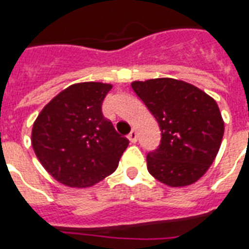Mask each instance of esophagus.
<instances>
[{"label": "esophagus", "instance_id": "esophagus-1", "mask_svg": "<svg viewBox=\"0 0 249 249\" xmlns=\"http://www.w3.org/2000/svg\"><path fill=\"white\" fill-rule=\"evenodd\" d=\"M128 140L130 141V142H132V143H136L137 140H138V136H137V132H136V130H132V132L129 133Z\"/></svg>", "mask_w": 249, "mask_h": 249}]
</instances>
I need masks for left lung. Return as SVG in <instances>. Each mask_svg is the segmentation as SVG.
Masks as SVG:
<instances>
[{
  "label": "left lung",
  "instance_id": "obj_1",
  "mask_svg": "<svg viewBox=\"0 0 249 249\" xmlns=\"http://www.w3.org/2000/svg\"><path fill=\"white\" fill-rule=\"evenodd\" d=\"M132 89L161 132L160 144L146 158L150 174L172 187L196 182L213 163L224 137L216 101L196 86L166 77L134 81Z\"/></svg>",
  "mask_w": 249,
  "mask_h": 249
}]
</instances>
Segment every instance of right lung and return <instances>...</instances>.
<instances>
[{"label":"right lung","instance_id":"add662e5","mask_svg":"<svg viewBox=\"0 0 249 249\" xmlns=\"http://www.w3.org/2000/svg\"><path fill=\"white\" fill-rule=\"evenodd\" d=\"M111 88L102 83L68 86L35 121V154L60 183L89 187L116 170L129 141L102 113V103Z\"/></svg>","mask_w":249,"mask_h":249}]
</instances>
